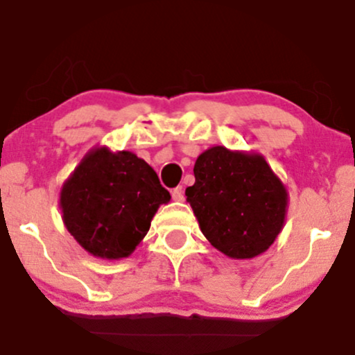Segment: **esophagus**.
Returning <instances> with one entry per match:
<instances>
[{"mask_svg":"<svg viewBox=\"0 0 355 355\" xmlns=\"http://www.w3.org/2000/svg\"><path fill=\"white\" fill-rule=\"evenodd\" d=\"M172 197H173L175 202H182L183 200V189H182V187H177V189H173Z\"/></svg>","mask_w":355,"mask_h":355,"instance_id":"obj_1","label":"esophagus"}]
</instances>
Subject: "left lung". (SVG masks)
<instances>
[{
  "label": "left lung",
  "mask_w": 355,
  "mask_h": 355,
  "mask_svg": "<svg viewBox=\"0 0 355 355\" xmlns=\"http://www.w3.org/2000/svg\"><path fill=\"white\" fill-rule=\"evenodd\" d=\"M187 202L202 234L229 259L263 254L285 225L288 191L260 153L215 145L198 155Z\"/></svg>",
  "instance_id": "obj_1"
}]
</instances>
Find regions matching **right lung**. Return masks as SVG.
<instances>
[{"label":"right lung","instance_id":"1","mask_svg":"<svg viewBox=\"0 0 355 355\" xmlns=\"http://www.w3.org/2000/svg\"><path fill=\"white\" fill-rule=\"evenodd\" d=\"M170 198L144 158L96 145L63 182L58 203L64 227L81 248L96 259L120 260L135 252Z\"/></svg>","mask_w":355,"mask_h":355}]
</instances>
